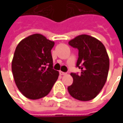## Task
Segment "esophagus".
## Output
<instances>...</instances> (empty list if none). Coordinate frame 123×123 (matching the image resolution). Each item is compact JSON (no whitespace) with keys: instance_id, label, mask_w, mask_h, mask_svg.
I'll list each match as a JSON object with an SVG mask.
<instances>
[{"instance_id":"1","label":"esophagus","mask_w":123,"mask_h":123,"mask_svg":"<svg viewBox=\"0 0 123 123\" xmlns=\"http://www.w3.org/2000/svg\"><path fill=\"white\" fill-rule=\"evenodd\" d=\"M59 74L61 75H66V73H64V72H62V71H59Z\"/></svg>"}]
</instances>
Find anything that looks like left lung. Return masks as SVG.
I'll list each match as a JSON object with an SVG mask.
<instances>
[{
    "label": "left lung",
    "instance_id": "8db88e82",
    "mask_svg": "<svg viewBox=\"0 0 123 123\" xmlns=\"http://www.w3.org/2000/svg\"><path fill=\"white\" fill-rule=\"evenodd\" d=\"M79 50L77 67L80 74L72 73L73 83L68 87L72 97L82 101L94 98L106 82L110 59L105 46L101 41L88 35L77 36L68 42Z\"/></svg>",
    "mask_w": 123,
    "mask_h": 123
}]
</instances>
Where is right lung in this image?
Returning a JSON list of instances; mask_svg holds the SVG:
<instances>
[{
    "label": "right lung",
    "mask_w": 123,
    "mask_h": 123,
    "mask_svg": "<svg viewBox=\"0 0 123 123\" xmlns=\"http://www.w3.org/2000/svg\"><path fill=\"white\" fill-rule=\"evenodd\" d=\"M54 44V42L36 33L17 46L12 59V73L18 90L29 99L46 97L58 79L59 72L53 68L51 49Z\"/></svg>",
    "instance_id": "obj_1"
}]
</instances>
